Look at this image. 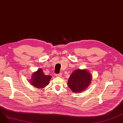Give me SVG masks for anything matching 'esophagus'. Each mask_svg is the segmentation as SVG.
<instances>
[{
    "instance_id": "1",
    "label": "esophagus",
    "mask_w": 123,
    "mask_h": 123,
    "mask_svg": "<svg viewBox=\"0 0 123 123\" xmlns=\"http://www.w3.org/2000/svg\"><path fill=\"white\" fill-rule=\"evenodd\" d=\"M55 76H56V77H61V76H62V74H56L55 75Z\"/></svg>"
}]
</instances>
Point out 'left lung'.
Listing matches in <instances>:
<instances>
[{
  "mask_svg": "<svg viewBox=\"0 0 123 123\" xmlns=\"http://www.w3.org/2000/svg\"><path fill=\"white\" fill-rule=\"evenodd\" d=\"M92 79L91 73L86 69H76L70 76L68 85L74 93H80L89 86Z\"/></svg>",
  "mask_w": 123,
  "mask_h": 123,
  "instance_id": "left-lung-1",
  "label": "left lung"
}]
</instances>
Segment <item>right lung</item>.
<instances>
[{"label": "right lung", "mask_w": 123, "mask_h": 123, "mask_svg": "<svg viewBox=\"0 0 123 123\" xmlns=\"http://www.w3.org/2000/svg\"><path fill=\"white\" fill-rule=\"evenodd\" d=\"M51 76L46 75L42 68H38L37 71L32 74L30 83L34 87L38 89H42L49 85Z\"/></svg>", "instance_id": "right-lung-1"}]
</instances>
